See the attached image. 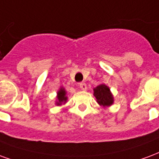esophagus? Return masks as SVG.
Returning a JSON list of instances; mask_svg holds the SVG:
<instances>
[{"mask_svg":"<svg viewBox=\"0 0 159 159\" xmlns=\"http://www.w3.org/2000/svg\"><path fill=\"white\" fill-rule=\"evenodd\" d=\"M79 86H80V88L81 90H83V91H86V90H87V85H86L85 83H80Z\"/></svg>","mask_w":159,"mask_h":159,"instance_id":"34e87169","label":"esophagus"}]
</instances>
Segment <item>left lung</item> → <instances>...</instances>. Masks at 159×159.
I'll return each instance as SVG.
<instances>
[{
    "label": "left lung",
    "instance_id": "1",
    "mask_svg": "<svg viewBox=\"0 0 159 159\" xmlns=\"http://www.w3.org/2000/svg\"><path fill=\"white\" fill-rule=\"evenodd\" d=\"M94 97L97 99V103L101 107H107L113 105L114 102L113 93L110 91V88L105 84H101L93 89Z\"/></svg>",
    "mask_w": 159,
    "mask_h": 159
}]
</instances>
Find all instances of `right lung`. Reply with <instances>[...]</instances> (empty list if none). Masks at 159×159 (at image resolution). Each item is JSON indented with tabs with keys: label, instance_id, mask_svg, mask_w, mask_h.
<instances>
[{
	"label": "right lung",
	"instance_id": "1",
	"mask_svg": "<svg viewBox=\"0 0 159 159\" xmlns=\"http://www.w3.org/2000/svg\"><path fill=\"white\" fill-rule=\"evenodd\" d=\"M57 100H56L55 104L57 106H61L62 104H65L68 101V97H67V91H66L65 88L61 87L59 88V90L57 92Z\"/></svg>",
	"mask_w": 159,
	"mask_h": 159
}]
</instances>
